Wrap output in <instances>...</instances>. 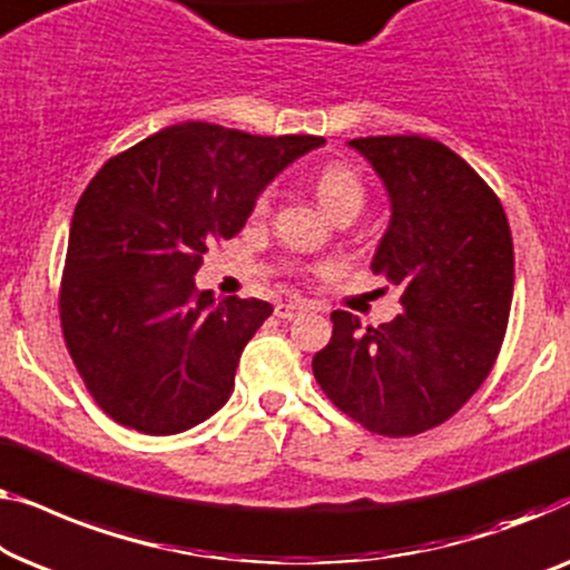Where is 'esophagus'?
Segmentation results:
<instances>
[{
	"label": "esophagus",
	"instance_id": "1",
	"mask_svg": "<svg viewBox=\"0 0 570 570\" xmlns=\"http://www.w3.org/2000/svg\"><path fill=\"white\" fill-rule=\"evenodd\" d=\"M304 309H307V307H304V304H299V302H282V304H276L274 315L278 320H294V317H299Z\"/></svg>",
	"mask_w": 570,
	"mask_h": 570
}]
</instances>
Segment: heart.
<instances>
[{
    "instance_id": "1",
    "label": "heart",
    "mask_w": 570,
    "mask_h": 570,
    "mask_svg": "<svg viewBox=\"0 0 570 570\" xmlns=\"http://www.w3.org/2000/svg\"><path fill=\"white\" fill-rule=\"evenodd\" d=\"M315 190H317L320 204H323V208L331 216L341 212L358 214V208L364 206V198H366L362 175H358L351 165H343V163H331L320 167V173L315 175ZM274 198H276L274 186L263 188L250 206V219L253 222L268 219L271 208H274Z\"/></svg>"
}]
</instances>
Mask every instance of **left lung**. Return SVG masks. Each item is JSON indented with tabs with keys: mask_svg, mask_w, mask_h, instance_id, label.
Returning a JSON list of instances; mask_svg holds the SVG:
<instances>
[{
	"mask_svg": "<svg viewBox=\"0 0 570 570\" xmlns=\"http://www.w3.org/2000/svg\"><path fill=\"white\" fill-rule=\"evenodd\" d=\"M348 144L390 194L372 271L403 288V315L362 327L335 309L312 372L366 431L415 436L452 419L491 374L514 294V243L499 196L442 141L397 134Z\"/></svg>",
	"mask_w": 570,
	"mask_h": 570,
	"instance_id": "left-lung-1",
	"label": "left lung"
}]
</instances>
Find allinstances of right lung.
I'll return each mask as SVG.
<instances>
[{
    "mask_svg": "<svg viewBox=\"0 0 570 570\" xmlns=\"http://www.w3.org/2000/svg\"><path fill=\"white\" fill-rule=\"evenodd\" d=\"M323 136L188 121L110 157L79 196L59 286L63 343L100 411L141 434L194 429L227 403L247 341L274 312L214 302L204 253Z\"/></svg>",
    "mask_w": 570,
    "mask_h": 570,
    "instance_id": "obj_1",
    "label": "right lung"
}]
</instances>
